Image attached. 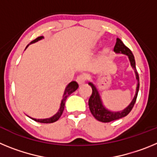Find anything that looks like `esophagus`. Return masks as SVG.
I'll return each mask as SVG.
<instances>
[{
  "label": "esophagus",
  "mask_w": 157,
  "mask_h": 157,
  "mask_svg": "<svg viewBox=\"0 0 157 157\" xmlns=\"http://www.w3.org/2000/svg\"><path fill=\"white\" fill-rule=\"evenodd\" d=\"M86 80V78L85 75H78L77 77V78H76V81H77V82L79 84V85H82L83 83L85 82Z\"/></svg>",
  "instance_id": "34e87169"
}]
</instances>
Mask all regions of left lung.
<instances>
[{
  "label": "left lung",
  "instance_id": "1",
  "mask_svg": "<svg viewBox=\"0 0 157 157\" xmlns=\"http://www.w3.org/2000/svg\"><path fill=\"white\" fill-rule=\"evenodd\" d=\"M114 51L116 52H122V53L126 54V55L128 56L129 59H130V64H131L132 67L134 69V71H135L136 78L138 79V86H137V90H136V94L134 96V98L133 99L131 103L130 104V105L127 107V109H125L122 112H112L107 110L105 107L103 106L99 94H98V91L95 87V86L93 85L92 82L88 83L89 85L92 87V94H91V96L89 98V108H90L91 113H92V115L96 120H98L100 122H102V123H109L111 121L119 120V119H121V118L127 116L130 112V111L132 110L133 107H134V104H135L137 97H138V90H139V76H138V73L137 71V69H136L135 59H134V56L133 55L132 52L119 38L116 39V43L114 47Z\"/></svg>",
  "mask_w": 157,
  "mask_h": 157
}]
</instances>
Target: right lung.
<instances>
[{"mask_svg": "<svg viewBox=\"0 0 157 157\" xmlns=\"http://www.w3.org/2000/svg\"><path fill=\"white\" fill-rule=\"evenodd\" d=\"M41 38H43L42 36L37 37L36 39H34V41H31V43L36 42V41L41 40ZM27 46H28V45H27ZM78 87V83L75 81L71 82H70L68 85H67V86L66 89H65L64 94H63V99H62L61 105H60V108H59V111H58V112L56 113V115H55V116H53L52 117L49 118V119H45V120H36V119H32V120H34V121L38 122V123H54V122L57 121L59 118H60V116H61L62 113H63V109H64L65 101H66V99L67 98V97H68L69 95H71L72 93L75 92V91L77 90Z\"/></svg>", "mask_w": 157, "mask_h": 157, "instance_id": "obj_1", "label": "right lung"}]
</instances>
